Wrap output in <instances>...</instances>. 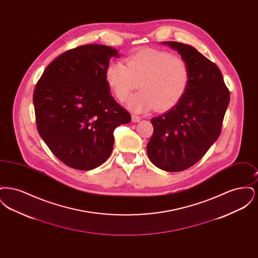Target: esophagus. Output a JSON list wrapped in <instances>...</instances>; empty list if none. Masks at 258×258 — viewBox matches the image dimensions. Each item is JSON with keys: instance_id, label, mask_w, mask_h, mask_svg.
Instances as JSON below:
<instances>
[{"instance_id": "obj_1", "label": "esophagus", "mask_w": 258, "mask_h": 258, "mask_svg": "<svg viewBox=\"0 0 258 258\" xmlns=\"http://www.w3.org/2000/svg\"><path fill=\"white\" fill-rule=\"evenodd\" d=\"M132 119H133V122H135V123H138V122H140L141 117H140V116H138V115H135V114H133V115H132Z\"/></svg>"}]
</instances>
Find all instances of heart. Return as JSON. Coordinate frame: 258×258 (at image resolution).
<instances>
[{"instance_id":"b5f03b06","label":"heart","mask_w":258,"mask_h":258,"mask_svg":"<svg viewBox=\"0 0 258 258\" xmlns=\"http://www.w3.org/2000/svg\"><path fill=\"white\" fill-rule=\"evenodd\" d=\"M189 78V68L183 58L153 48L132 54L125 64L113 61L105 71L106 82L121 102L130 98L139 82L141 91L128 102L135 111L171 108L184 97Z\"/></svg>"}]
</instances>
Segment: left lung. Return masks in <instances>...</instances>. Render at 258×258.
<instances>
[{
    "instance_id": "1",
    "label": "left lung",
    "mask_w": 258,
    "mask_h": 258,
    "mask_svg": "<svg viewBox=\"0 0 258 258\" xmlns=\"http://www.w3.org/2000/svg\"><path fill=\"white\" fill-rule=\"evenodd\" d=\"M162 43L178 51L189 68L190 78L181 100L151 120L154 133L147 154L162 170L183 171L196 164L219 138L230 95L215 62L190 45Z\"/></svg>"
}]
</instances>
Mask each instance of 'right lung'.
<instances>
[{
    "mask_svg": "<svg viewBox=\"0 0 258 258\" xmlns=\"http://www.w3.org/2000/svg\"><path fill=\"white\" fill-rule=\"evenodd\" d=\"M118 50L86 44L45 69L34 91L37 132L66 165L91 170L110 157L115 128L131 114L111 96L105 71Z\"/></svg>",
    "mask_w": 258,
    "mask_h": 258,
    "instance_id": "right-lung-1",
    "label": "right lung"
}]
</instances>
